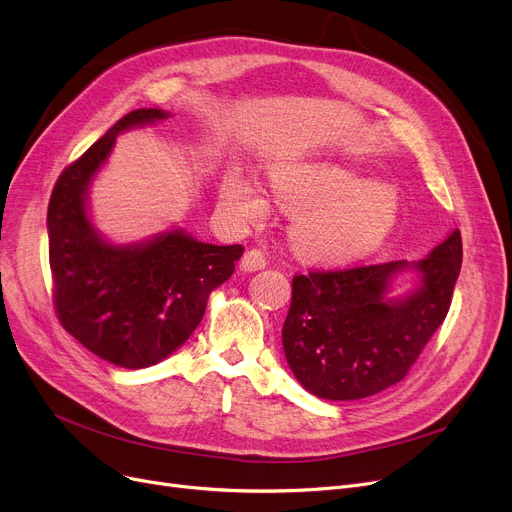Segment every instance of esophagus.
<instances>
[{
  "label": "esophagus",
  "instance_id": "34e87169",
  "mask_svg": "<svg viewBox=\"0 0 512 512\" xmlns=\"http://www.w3.org/2000/svg\"><path fill=\"white\" fill-rule=\"evenodd\" d=\"M265 265H267V259H265L263 251H259V249L247 251L245 255H242V259H240L242 272H259V270H263Z\"/></svg>",
  "mask_w": 512,
  "mask_h": 512
}]
</instances>
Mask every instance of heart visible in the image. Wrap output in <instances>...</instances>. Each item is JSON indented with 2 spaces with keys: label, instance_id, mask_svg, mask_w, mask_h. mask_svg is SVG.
<instances>
[{
  "label": "heart",
  "instance_id": "b5f03b06",
  "mask_svg": "<svg viewBox=\"0 0 512 512\" xmlns=\"http://www.w3.org/2000/svg\"><path fill=\"white\" fill-rule=\"evenodd\" d=\"M272 188L286 209L299 211L292 222L294 249L317 261H342L373 251L398 215V195L390 184H371L328 161L274 168ZM222 205L242 224L265 213V199L238 172L224 180Z\"/></svg>",
  "mask_w": 512,
  "mask_h": 512
}]
</instances>
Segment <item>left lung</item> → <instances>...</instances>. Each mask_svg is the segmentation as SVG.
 Returning <instances> with one entry per match:
<instances>
[{"label":"left lung","instance_id":"1","mask_svg":"<svg viewBox=\"0 0 512 512\" xmlns=\"http://www.w3.org/2000/svg\"><path fill=\"white\" fill-rule=\"evenodd\" d=\"M461 263V232L452 230L417 263L402 259L294 276L282 328L294 378L328 400H357L398 384L446 319ZM405 269L420 274V286L405 300H386L391 278Z\"/></svg>","mask_w":512,"mask_h":512}]
</instances>
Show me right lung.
Returning <instances> with one entry per match:
<instances>
[{
	"mask_svg": "<svg viewBox=\"0 0 512 512\" xmlns=\"http://www.w3.org/2000/svg\"><path fill=\"white\" fill-rule=\"evenodd\" d=\"M168 118L141 107L120 118L58 178L47 207L53 307L62 328L103 361L143 369L170 357L203 319L242 245L218 247L184 230L112 245L91 224L87 191L120 132Z\"/></svg>",
	"mask_w": 512,
	"mask_h": 512,
	"instance_id": "obj_1",
	"label": "right lung"
}]
</instances>
